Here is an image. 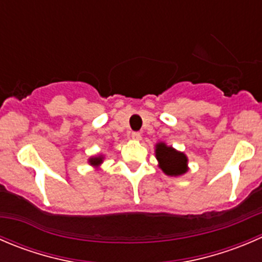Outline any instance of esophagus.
<instances>
[{
    "label": "esophagus",
    "mask_w": 262,
    "mask_h": 262,
    "mask_svg": "<svg viewBox=\"0 0 262 262\" xmlns=\"http://www.w3.org/2000/svg\"><path fill=\"white\" fill-rule=\"evenodd\" d=\"M132 138L133 139H136V141H139V139L142 138V136H141V133H139V132H132Z\"/></svg>",
    "instance_id": "obj_1"
}]
</instances>
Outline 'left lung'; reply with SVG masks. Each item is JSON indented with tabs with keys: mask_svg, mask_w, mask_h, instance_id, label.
Wrapping results in <instances>:
<instances>
[{
	"mask_svg": "<svg viewBox=\"0 0 262 262\" xmlns=\"http://www.w3.org/2000/svg\"><path fill=\"white\" fill-rule=\"evenodd\" d=\"M156 157L160 162V167L167 175H182L187 171V157L182 152L175 151L165 143L156 146Z\"/></svg>",
	"mask_w": 262,
	"mask_h": 262,
	"instance_id": "left-lung-1",
	"label": "left lung"
}]
</instances>
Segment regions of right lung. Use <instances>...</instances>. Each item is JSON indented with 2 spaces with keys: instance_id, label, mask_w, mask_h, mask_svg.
I'll return each instance as SVG.
<instances>
[{
  "instance_id": "1",
  "label": "right lung",
  "mask_w": 262,
  "mask_h": 262,
  "mask_svg": "<svg viewBox=\"0 0 262 262\" xmlns=\"http://www.w3.org/2000/svg\"><path fill=\"white\" fill-rule=\"evenodd\" d=\"M90 162L92 165H100L102 162V157H93V159L90 160Z\"/></svg>"
}]
</instances>
